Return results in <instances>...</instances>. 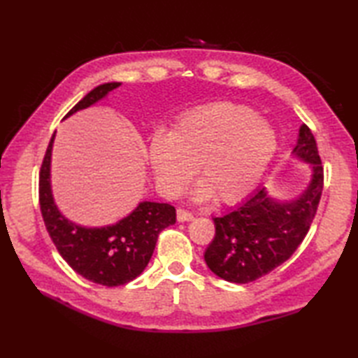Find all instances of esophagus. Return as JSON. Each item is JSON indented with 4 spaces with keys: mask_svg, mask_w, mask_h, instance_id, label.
Returning a JSON list of instances; mask_svg holds the SVG:
<instances>
[{
    "mask_svg": "<svg viewBox=\"0 0 358 358\" xmlns=\"http://www.w3.org/2000/svg\"><path fill=\"white\" fill-rule=\"evenodd\" d=\"M177 220L178 222H191V220H194V215L191 214V212H187L185 209H178L177 210Z\"/></svg>",
    "mask_w": 358,
    "mask_h": 358,
    "instance_id": "34e87169",
    "label": "esophagus"
}]
</instances>
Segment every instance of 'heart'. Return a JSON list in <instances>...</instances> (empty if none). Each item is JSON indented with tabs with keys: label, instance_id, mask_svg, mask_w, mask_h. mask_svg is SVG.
Instances as JSON below:
<instances>
[{
	"label": "heart",
	"instance_id": "obj_1",
	"mask_svg": "<svg viewBox=\"0 0 358 358\" xmlns=\"http://www.w3.org/2000/svg\"><path fill=\"white\" fill-rule=\"evenodd\" d=\"M277 150V135L246 106L214 103L185 113L171 136L158 132L149 144V162L166 196H178L196 169V201L215 196L232 204L260 181Z\"/></svg>",
	"mask_w": 358,
	"mask_h": 358
}]
</instances>
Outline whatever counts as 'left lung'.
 <instances>
[{
	"instance_id": "obj_1",
	"label": "left lung",
	"mask_w": 358,
	"mask_h": 358,
	"mask_svg": "<svg viewBox=\"0 0 358 358\" xmlns=\"http://www.w3.org/2000/svg\"><path fill=\"white\" fill-rule=\"evenodd\" d=\"M292 157L310 169L299 195L283 200L262 185L237 208L212 218L215 237L204 262L220 278L240 285L260 278L285 263L306 237L323 191L322 162L306 124L299 129Z\"/></svg>"
}]
</instances>
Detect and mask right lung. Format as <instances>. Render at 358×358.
<instances>
[{
  "mask_svg": "<svg viewBox=\"0 0 358 358\" xmlns=\"http://www.w3.org/2000/svg\"><path fill=\"white\" fill-rule=\"evenodd\" d=\"M121 83L96 86L69 113L87 109L104 100ZM55 134L45 150L40 172V208L52 241L71 268L81 277L108 287L126 285L146 269L157 245L158 234L177 220L175 208L167 203L140 201L131 214L113 224L81 226L67 218L52 192V148Z\"/></svg>",
  "mask_w": 358,
  "mask_h": 358,
  "instance_id": "obj_1",
  "label": "right lung"
}]
</instances>
